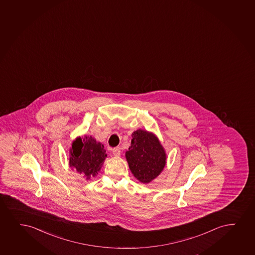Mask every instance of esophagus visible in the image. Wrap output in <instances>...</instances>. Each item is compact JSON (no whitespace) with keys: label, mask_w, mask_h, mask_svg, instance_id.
<instances>
[{"label":"esophagus","mask_w":255,"mask_h":255,"mask_svg":"<svg viewBox=\"0 0 255 255\" xmlns=\"http://www.w3.org/2000/svg\"><path fill=\"white\" fill-rule=\"evenodd\" d=\"M112 152H113L114 156H120L121 154V148L120 147H115V148L112 149Z\"/></svg>","instance_id":"esophagus-1"}]
</instances>
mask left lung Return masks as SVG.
<instances>
[{
	"label": "left lung",
	"instance_id": "8db88e82",
	"mask_svg": "<svg viewBox=\"0 0 255 255\" xmlns=\"http://www.w3.org/2000/svg\"><path fill=\"white\" fill-rule=\"evenodd\" d=\"M126 158L132 174L143 184L158 177L166 164V154L158 138L141 129L132 132Z\"/></svg>",
	"mask_w": 255,
	"mask_h": 255
}]
</instances>
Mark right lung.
I'll use <instances>...</instances> for the list:
<instances>
[{"label":"right lung","instance_id":"add662e5","mask_svg":"<svg viewBox=\"0 0 255 255\" xmlns=\"http://www.w3.org/2000/svg\"><path fill=\"white\" fill-rule=\"evenodd\" d=\"M107 157L104 145L92 136L78 137L71 144L70 149V166L75 168L86 179L96 177L100 171Z\"/></svg>","mask_w":255,"mask_h":255}]
</instances>
